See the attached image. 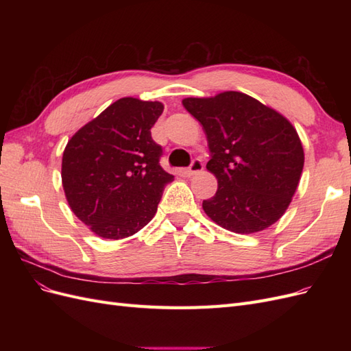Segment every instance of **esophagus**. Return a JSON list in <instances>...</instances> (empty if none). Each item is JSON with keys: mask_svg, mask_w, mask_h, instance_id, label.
Segmentation results:
<instances>
[{"mask_svg": "<svg viewBox=\"0 0 351 351\" xmlns=\"http://www.w3.org/2000/svg\"><path fill=\"white\" fill-rule=\"evenodd\" d=\"M202 169H204V162H202L200 158H195L192 164H190V167L187 168V174L189 176H195L197 173H200Z\"/></svg>", "mask_w": 351, "mask_h": 351, "instance_id": "1", "label": "esophagus"}]
</instances>
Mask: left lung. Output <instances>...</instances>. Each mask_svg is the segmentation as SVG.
<instances>
[{"label": "left lung", "mask_w": 351, "mask_h": 351, "mask_svg": "<svg viewBox=\"0 0 351 351\" xmlns=\"http://www.w3.org/2000/svg\"><path fill=\"white\" fill-rule=\"evenodd\" d=\"M184 108L204 125L218 178L204 210L222 228L252 234L277 222L303 171V146L291 123L254 98L224 92L214 98H186Z\"/></svg>", "instance_id": "obj_1"}]
</instances>
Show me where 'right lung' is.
I'll list each match as a JSON object with an SVG mask.
<instances>
[{
    "mask_svg": "<svg viewBox=\"0 0 351 351\" xmlns=\"http://www.w3.org/2000/svg\"><path fill=\"white\" fill-rule=\"evenodd\" d=\"M161 102L121 98L83 125L62 154L69 205L102 239L133 236L149 222L174 176L159 165L162 146L151 134Z\"/></svg>",
    "mask_w": 351,
    "mask_h": 351,
    "instance_id": "add662e5",
    "label": "right lung"
}]
</instances>
